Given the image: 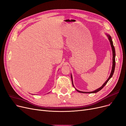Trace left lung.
<instances>
[{
    "label": "left lung",
    "mask_w": 126,
    "mask_h": 126,
    "mask_svg": "<svg viewBox=\"0 0 126 126\" xmlns=\"http://www.w3.org/2000/svg\"><path fill=\"white\" fill-rule=\"evenodd\" d=\"M106 35L107 36L108 39L109 40V41H110V45H111V48H112V54H113V59H112V61H113V62H112V70H111V74L110 75V76L109 77L108 79L106 80V81L105 82V83H104L102 85L99 87V88L97 89V90L94 91H92V92H82V91H79L78 90H77L74 85V84H73V77H72V74H71V78H72V84L73 85V86L75 87V89H76V90L79 92V93H88V94H91V93H96L99 92V91H100L103 87L105 86L106 84L109 81V80H110L111 78L112 77L114 74V70H115V48L114 47V45H113V41H112V38H111V36L110 35V34H108L107 33H106Z\"/></svg>",
    "instance_id": "8db88e82"
}]
</instances>
